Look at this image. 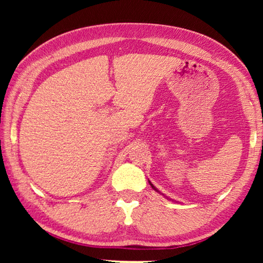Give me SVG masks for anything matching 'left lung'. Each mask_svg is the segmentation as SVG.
Returning a JSON list of instances; mask_svg holds the SVG:
<instances>
[{"label":"left lung","instance_id":"left-lung-1","mask_svg":"<svg viewBox=\"0 0 263 263\" xmlns=\"http://www.w3.org/2000/svg\"><path fill=\"white\" fill-rule=\"evenodd\" d=\"M151 185H152V184H151ZM152 186H153V188H154V185H152ZM154 189H155V188H154ZM155 190H157V189H155Z\"/></svg>","mask_w":263,"mask_h":263}]
</instances>
